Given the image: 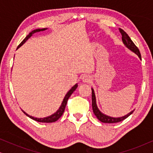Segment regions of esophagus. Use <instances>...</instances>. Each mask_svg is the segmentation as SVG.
Here are the masks:
<instances>
[{
  "label": "esophagus",
  "instance_id": "obj_1",
  "mask_svg": "<svg viewBox=\"0 0 153 153\" xmlns=\"http://www.w3.org/2000/svg\"><path fill=\"white\" fill-rule=\"evenodd\" d=\"M81 79H82V81H83V82H85V83H88V82H90V81H91V77L89 76V75H83V76H82V78H81Z\"/></svg>",
  "mask_w": 153,
  "mask_h": 153
}]
</instances>
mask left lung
<instances>
[{
    "label": "left lung",
    "instance_id": "8db88e82",
    "mask_svg": "<svg viewBox=\"0 0 153 153\" xmlns=\"http://www.w3.org/2000/svg\"><path fill=\"white\" fill-rule=\"evenodd\" d=\"M119 30H120L121 35H122V40H123V44H124V45L127 48V49L134 52L135 54H137V55L139 56L140 60H141V53H140L139 49H138L137 46L134 44L133 42L131 41V39H130V37H129V35H127V33L123 30V29L119 28ZM91 89H92V106H93V113L95 115V116L97 117L98 120L101 121L102 123H115L120 122V121L124 120L125 119H126L127 118V117L130 116V115L134 112V110L131 111V112H129V114L125 115V116H122V117H118V118H114V117L108 116L107 115L104 114L103 113L100 111L99 108H98L97 104H96V97L95 95V92H94V90L93 88H92Z\"/></svg>",
    "mask_w": 153,
    "mask_h": 153
}]
</instances>
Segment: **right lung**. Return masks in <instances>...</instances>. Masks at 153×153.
Wrapping results in <instances>:
<instances>
[{"mask_svg": "<svg viewBox=\"0 0 153 153\" xmlns=\"http://www.w3.org/2000/svg\"><path fill=\"white\" fill-rule=\"evenodd\" d=\"M47 28L35 29V30L31 31V32L29 33V34L26 37V38H25L24 40H23L22 42H21L20 45L18 46L17 49H18L19 48L21 47V46L24 45V44L28 40V39L30 38V37L32 36L33 34H35V33H36L37 32H40V31L45 30H47ZM77 86H78V84L76 83V84H75L74 86H73L72 88H71L70 91L68 92V93L66 94L63 100H62V102L61 105H60V108H58V110H57V111H56V113H54L53 114L51 115V116L45 117V118H35V117L30 116V115L26 114V113L23 110H22V111L24 112L27 116L29 117V118L33 119V120H34L35 121H37V122H39V123H53V122H56V121L58 120V119H59L60 117L62 116V115L63 114V113L65 111V106H66V104H67V102H68V100L69 98H70L71 95H72V94L73 93V92H74L75 90L76 89Z\"/></svg>", "mask_w": 153, "mask_h": 153, "instance_id": "add662e5", "label": "right lung"}]
</instances>
